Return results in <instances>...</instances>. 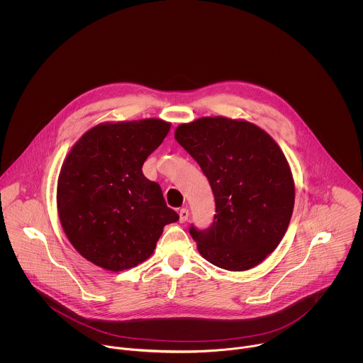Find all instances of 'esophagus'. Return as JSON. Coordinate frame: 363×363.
<instances>
[{
  "mask_svg": "<svg viewBox=\"0 0 363 363\" xmlns=\"http://www.w3.org/2000/svg\"><path fill=\"white\" fill-rule=\"evenodd\" d=\"M187 219H189V209H187V208H182V209L179 211V220H180L182 223H184Z\"/></svg>",
  "mask_w": 363,
  "mask_h": 363,
  "instance_id": "obj_1",
  "label": "esophagus"
}]
</instances>
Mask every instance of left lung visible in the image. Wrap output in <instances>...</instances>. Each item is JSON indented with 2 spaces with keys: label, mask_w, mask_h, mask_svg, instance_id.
<instances>
[{
  "label": "left lung",
  "mask_w": 363,
  "mask_h": 363,
  "mask_svg": "<svg viewBox=\"0 0 363 363\" xmlns=\"http://www.w3.org/2000/svg\"><path fill=\"white\" fill-rule=\"evenodd\" d=\"M174 138L200 164L215 197L212 225L190 226L200 255L229 271L259 265L282 240L295 204L284 152L253 123L219 116L180 124Z\"/></svg>",
  "instance_id": "1"
}]
</instances>
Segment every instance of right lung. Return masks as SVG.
Segmentation results:
<instances>
[{"mask_svg": "<svg viewBox=\"0 0 363 363\" xmlns=\"http://www.w3.org/2000/svg\"><path fill=\"white\" fill-rule=\"evenodd\" d=\"M169 130L159 118L106 123L72 147L58 176L57 207L82 257L108 271L128 269L148 259L163 226L179 219L143 173Z\"/></svg>", "mask_w": 363, "mask_h": 363, "instance_id": "obj_1", "label": "right lung"}]
</instances>
